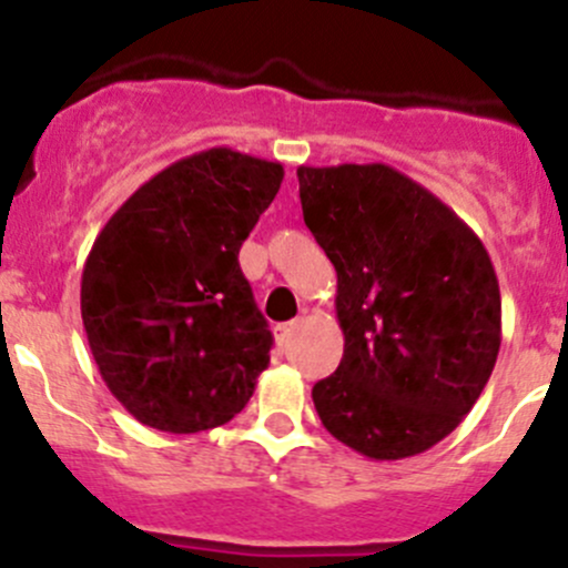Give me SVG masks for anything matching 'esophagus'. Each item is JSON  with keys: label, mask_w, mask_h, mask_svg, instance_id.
I'll return each instance as SVG.
<instances>
[{"label": "esophagus", "mask_w": 568, "mask_h": 568, "mask_svg": "<svg viewBox=\"0 0 568 568\" xmlns=\"http://www.w3.org/2000/svg\"><path fill=\"white\" fill-rule=\"evenodd\" d=\"M296 329H300V318L288 321V324H280V326H277V337H280V343H285V341H288V337L294 335Z\"/></svg>", "instance_id": "34e87169"}]
</instances>
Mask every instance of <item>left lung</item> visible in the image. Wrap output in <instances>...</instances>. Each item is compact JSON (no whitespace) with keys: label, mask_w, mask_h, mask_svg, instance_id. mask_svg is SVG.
<instances>
[{"label":"left lung","mask_w":568,"mask_h":568,"mask_svg":"<svg viewBox=\"0 0 568 568\" xmlns=\"http://www.w3.org/2000/svg\"><path fill=\"white\" fill-rule=\"evenodd\" d=\"M305 225L337 272V371L313 387L326 432L376 462L448 437L500 352V285L484 242L390 164L296 170Z\"/></svg>","instance_id":"left-lung-1"}]
</instances>
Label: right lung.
<instances>
[{"instance_id":"1","label":"right lung","mask_w":568,"mask_h":568,"mask_svg":"<svg viewBox=\"0 0 568 568\" xmlns=\"http://www.w3.org/2000/svg\"><path fill=\"white\" fill-rule=\"evenodd\" d=\"M283 175L280 162L209 148L142 183L95 236L84 332L109 393L142 426L205 432L255 393L272 332L239 250Z\"/></svg>"}]
</instances>
